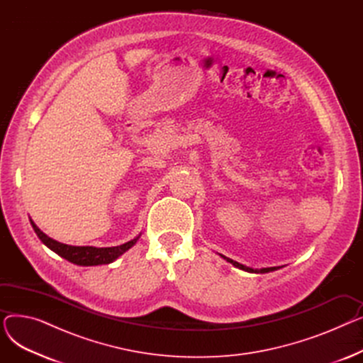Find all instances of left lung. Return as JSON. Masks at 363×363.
I'll return each instance as SVG.
<instances>
[{
  "instance_id": "left-lung-1",
  "label": "left lung",
  "mask_w": 363,
  "mask_h": 363,
  "mask_svg": "<svg viewBox=\"0 0 363 363\" xmlns=\"http://www.w3.org/2000/svg\"><path fill=\"white\" fill-rule=\"evenodd\" d=\"M226 262H230V263H233L235 268H238V269H242V271H245V272H252V274H266V272H272V271H277V269H279V266H274V268H262V269H253V268H249V266H244V264H241V263H238V262H235V260H233V259H228V257H225V256H222Z\"/></svg>"
}]
</instances>
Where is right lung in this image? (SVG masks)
I'll list each match as a JSON object with an SVG mask.
<instances>
[{"label":"right lung","mask_w":363,"mask_h":363,"mask_svg":"<svg viewBox=\"0 0 363 363\" xmlns=\"http://www.w3.org/2000/svg\"><path fill=\"white\" fill-rule=\"evenodd\" d=\"M30 225L33 228V231L36 233L38 238H40L50 250H52L54 253L62 256L63 259H66L74 264H79V266H97V264L111 263L119 256H122L125 252H128L141 237V234H140L133 240H130L122 245H116V247H92V245L78 247V245H67V244H63V242H59V241L50 238L33 223V220H30Z\"/></svg>","instance_id":"right-lung-1"}]
</instances>
